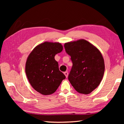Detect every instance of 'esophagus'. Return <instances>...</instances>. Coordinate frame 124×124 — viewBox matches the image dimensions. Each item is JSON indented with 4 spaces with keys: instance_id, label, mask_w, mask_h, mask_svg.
Returning <instances> with one entry per match:
<instances>
[{
    "instance_id": "obj_1",
    "label": "esophagus",
    "mask_w": 124,
    "mask_h": 124,
    "mask_svg": "<svg viewBox=\"0 0 124 124\" xmlns=\"http://www.w3.org/2000/svg\"><path fill=\"white\" fill-rule=\"evenodd\" d=\"M64 74L65 75V76H66V78L68 77V73L67 72H64Z\"/></svg>"
}]
</instances>
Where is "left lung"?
Here are the masks:
<instances>
[{
    "label": "left lung",
    "mask_w": 124,
    "mask_h": 124,
    "mask_svg": "<svg viewBox=\"0 0 124 124\" xmlns=\"http://www.w3.org/2000/svg\"><path fill=\"white\" fill-rule=\"evenodd\" d=\"M65 50L70 56L73 66L68 80L80 93H90L102 81L104 61L97 47L84 39L64 44Z\"/></svg>",
    "instance_id": "obj_1"
}]
</instances>
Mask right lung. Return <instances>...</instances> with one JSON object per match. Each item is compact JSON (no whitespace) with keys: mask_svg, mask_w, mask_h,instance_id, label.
Listing matches in <instances>:
<instances>
[{"mask_svg":"<svg viewBox=\"0 0 124 124\" xmlns=\"http://www.w3.org/2000/svg\"><path fill=\"white\" fill-rule=\"evenodd\" d=\"M63 50L60 43L45 41L37 45L29 54L25 71L30 84L44 95L54 93L66 78L58 68L54 56Z\"/></svg>","mask_w":124,"mask_h":124,"instance_id":"right-lung-1","label":"right lung"}]
</instances>
